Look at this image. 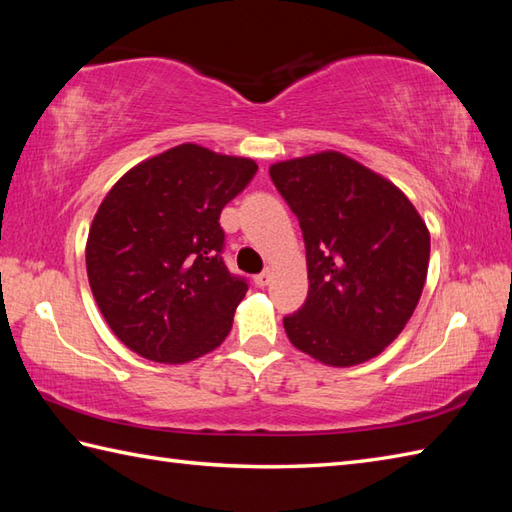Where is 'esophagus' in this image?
<instances>
[{"label":"esophagus","instance_id":"obj_1","mask_svg":"<svg viewBox=\"0 0 512 512\" xmlns=\"http://www.w3.org/2000/svg\"><path fill=\"white\" fill-rule=\"evenodd\" d=\"M253 281H255V286H257V288H264V286H268V281H270V270H264V273L255 275V277H253Z\"/></svg>","mask_w":512,"mask_h":512}]
</instances>
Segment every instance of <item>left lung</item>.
I'll return each mask as SVG.
<instances>
[{
    "label": "left lung",
    "instance_id": "8db88e82",
    "mask_svg": "<svg viewBox=\"0 0 512 512\" xmlns=\"http://www.w3.org/2000/svg\"><path fill=\"white\" fill-rule=\"evenodd\" d=\"M306 242L308 299L284 319L297 350L332 367L378 356L416 310L431 237L394 182L339 151L275 162Z\"/></svg>",
    "mask_w": 512,
    "mask_h": 512
}]
</instances>
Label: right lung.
<instances>
[{"mask_svg":"<svg viewBox=\"0 0 512 512\" xmlns=\"http://www.w3.org/2000/svg\"><path fill=\"white\" fill-rule=\"evenodd\" d=\"M255 171L250 158L184 143L105 195L85 266L96 306L129 350L180 365L222 345L248 284L224 266L220 213Z\"/></svg>","mask_w":512,"mask_h":512,"instance_id":"obj_1","label":"right lung"}]
</instances>
